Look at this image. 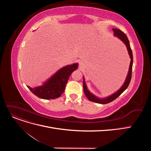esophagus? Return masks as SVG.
Here are the masks:
<instances>
[{
    "instance_id": "obj_1",
    "label": "esophagus",
    "mask_w": 151,
    "mask_h": 151,
    "mask_svg": "<svg viewBox=\"0 0 151 151\" xmlns=\"http://www.w3.org/2000/svg\"><path fill=\"white\" fill-rule=\"evenodd\" d=\"M84 65V63L83 62H79V67H83Z\"/></svg>"
}]
</instances>
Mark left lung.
Returning a JSON list of instances; mask_svg holds the SVG:
<instances>
[{
  "mask_svg": "<svg viewBox=\"0 0 151 151\" xmlns=\"http://www.w3.org/2000/svg\"><path fill=\"white\" fill-rule=\"evenodd\" d=\"M113 31L114 32V36H116L118 39H120L122 42L125 45L131 60L130 63L129 72H128V74L124 83H123V84L121 88L117 91H116L115 93H114L111 95L109 96H107L106 98H99L97 96H96L94 95L93 93H91L88 89V87H87L86 82H85V79L84 77H83V89H84V92L85 93V95L86 96V97L88 98V99L89 100V101L99 103V104H107L113 101V100H115L116 98H117L123 92V91L128 88V86H129L130 84L131 77H132V65H133V55H132V52L130 48L129 40H128L127 35L121 30L116 28H113Z\"/></svg>",
  "mask_w": 151,
  "mask_h": 151,
  "instance_id": "obj_1",
  "label": "left lung"
}]
</instances>
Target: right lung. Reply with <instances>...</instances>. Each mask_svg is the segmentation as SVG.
Returning <instances> with one entry per match:
<instances>
[{"label": "right lung", "instance_id": "right-lung-1", "mask_svg": "<svg viewBox=\"0 0 151 151\" xmlns=\"http://www.w3.org/2000/svg\"><path fill=\"white\" fill-rule=\"evenodd\" d=\"M75 63L61 68L50 78L45 81L42 86L33 88L27 86L36 96L43 99H52L60 97L64 92L66 84L72 73L78 67Z\"/></svg>", "mask_w": 151, "mask_h": 151}]
</instances>
